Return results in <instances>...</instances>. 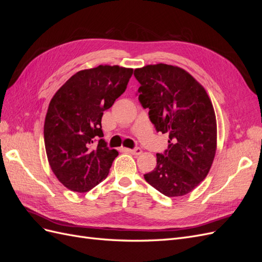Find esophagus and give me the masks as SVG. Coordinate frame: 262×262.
<instances>
[{"label":"esophagus","instance_id":"1","mask_svg":"<svg viewBox=\"0 0 262 262\" xmlns=\"http://www.w3.org/2000/svg\"><path fill=\"white\" fill-rule=\"evenodd\" d=\"M124 149H125V152L131 153V154H133V155H140V154L142 153V149L139 148V147L134 148V149H131V148H124Z\"/></svg>","mask_w":262,"mask_h":262}]
</instances>
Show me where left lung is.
I'll use <instances>...</instances> for the list:
<instances>
[{
  "label": "left lung",
  "instance_id": "obj_1",
  "mask_svg": "<svg viewBox=\"0 0 262 262\" xmlns=\"http://www.w3.org/2000/svg\"><path fill=\"white\" fill-rule=\"evenodd\" d=\"M141 86L139 100L148 108L158 132L168 133V148L156 154L148 184L169 198L182 196L208 176L216 153V117L204 87L176 66H145L134 70Z\"/></svg>",
  "mask_w": 262,
  "mask_h": 262
}]
</instances>
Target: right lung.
I'll list each match as a JSON object with an SVG mask.
<instances>
[{
  "mask_svg": "<svg viewBox=\"0 0 262 262\" xmlns=\"http://www.w3.org/2000/svg\"><path fill=\"white\" fill-rule=\"evenodd\" d=\"M133 69L98 66L78 71L53 95L43 125L45 147L51 170L61 184L86 192L107 176L118 156L100 139L101 117L121 96Z\"/></svg>",
  "mask_w": 262,
  "mask_h": 262,
  "instance_id": "right-lung-1",
  "label": "right lung"
}]
</instances>
